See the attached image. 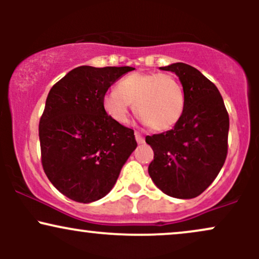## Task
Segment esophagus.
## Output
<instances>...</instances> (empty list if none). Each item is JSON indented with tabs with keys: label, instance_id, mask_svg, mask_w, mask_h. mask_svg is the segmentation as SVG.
Wrapping results in <instances>:
<instances>
[{
	"label": "esophagus",
	"instance_id": "1",
	"mask_svg": "<svg viewBox=\"0 0 259 259\" xmlns=\"http://www.w3.org/2000/svg\"><path fill=\"white\" fill-rule=\"evenodd\" d=\"M135 138H136V141H138L139 145L144 144V142H145V138L140 133H135Z\"/></svg>",
	"mask_w": 259,
	"mask_h": 259
}]
</instances>
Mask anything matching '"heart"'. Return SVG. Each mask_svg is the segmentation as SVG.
Masks as SVG:
<instances>
[{
  "mask_svg": "<svg viewBox=\"0 0 259 259\" xmlns=\"http://www.w3.org/2000/svg\"><path fill=\"white\" fill-rule=\"evenodd\" d=\"M140 120L153 130L170 129L179 121L185 107V94L179 80L168 73H133L107 92L102 106L106 114L118 124L129 119L130 108Z\"/></svg>",
  "mask_w": 259,
  "mask_h": 259,
  "instance_id": "obj_1",
  "label": "heart"
}]
</instances>
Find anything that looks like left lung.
<instances>
[{
    "label": "left lung",
    "mask_w": 259,
    "mask_h": 259,
    "mask_svg": "<svg viewBox=\"0 0 259 259\" xmlns=\"http://www.w3.org/2000/svg\"><path fill=\"white\" fill-rule=\"evenodd\" d=\"M159 69L177 74L185 107L173 129L146 138L154 152L148 174L165 195L194 198L213 183L224 164L229 115L221 92L200 70L185 63Z\"/></svg>",
    "instance_id": "8db88e82"
}]
</instances>
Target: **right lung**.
Instances as JSON below:
<instances>
[{
    "label": "right lung",
    "mask_w": 259,
    "mask_h": 259,
    "mask_svg": "<svg viewBox=\"0 0 259 259\" xmlns=\"http://www.w3.org/2000/svg\"><path fill=\"white\" fill-rule=\"evenodd\" d=\"M133 69L81 65L49 92L38 124L41 162L52 185L70 200L105 197L138 146L134 130L113 121L102 106L109 86Z\"/></svg>",
    "instance_id": "1"
}]
</instances>
